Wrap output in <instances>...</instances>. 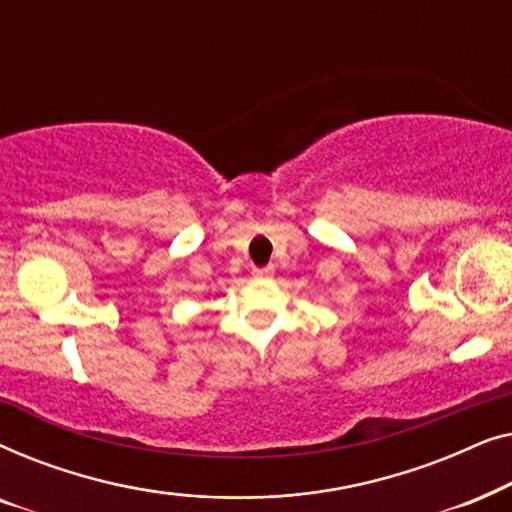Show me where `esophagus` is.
I'll return each mask as SVG.
<instances>
[{"label": "esophagus", "instance_id": "esophagus-1", "mask_svg": "<svg viewBox=\"0 0 512 512\" xmlns=\"http://www.w3.org/2000/svg\"><path fill=\"white\" fill-rule=\"evenodd\" d=\"M272 272H275V268H272V265H265V268H251V275H254L256 279H265V277H270Z\"/></svg>", "mask_w": 512, "mask_h": 512}]
</instances>
